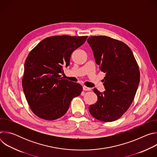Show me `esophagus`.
<instances>
[{
  "label": "esophagus",
  "mask_w": 157,
  "mask_h": 157,
  "mask_svg": "<svg viewBox=\"0 0 157 157\" xmlns=\"http://www.w3.org/2000/svg\"><path fill=\"white\" fill-rule=\"evenodd\" d=\"M82 89H83V90H84V91H91V89L90 87H86V86H84L82 87Z\"/></svg>",
  "instance_id": "1"
}]
</instances>
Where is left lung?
<instances>
[{
    "label": "left lung",
    "mask_w": 157,
    "mask_h": 157,
    "mask_svg": "<svg viewBox=\"0 0 157 157\" xmlns=\"http://www.w3.org/2000/svg\"><path fill=\"white\" fill-rule=\"evenodd\" d=\"M87 43L95 61L105 73L102 93L94 88L98 101L89 107L93 117L103 122H113L130 106L140 82V71L130 48L124 42L106 36H91Z\"/></svg>",
    "instance_id": "8db88e82"
}]
</instances>
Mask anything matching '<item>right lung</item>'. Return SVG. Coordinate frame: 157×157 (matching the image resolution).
I'll use <instances>...</instances> for the list:
<instances>
[{
    "label": "right lung",
    "mask_w": 157,
    "mask_h": 157,
    "mask_svg": "<svg viewBox=\"0 0 157 157\" xmlns=\"http://www.w3.org/2000/svg\"><path fill=\"white\" fill-rule=\"evenodd\" d=\"M87 36H52L41 41L25 62L22 87L33 113L53 121L64 116L82 86L63 79V66L70 65L72 53L84 43Z\"/></svg>",
    "instance_id": "1"
}]
</instances>
